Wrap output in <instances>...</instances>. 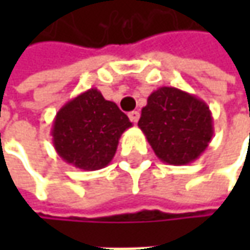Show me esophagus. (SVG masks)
<instances>
[{"label":"esophagus","instance_id":"34e87169","mask_svg":"<svg viewBox=\"0 0 250 250\" xmlns=\"http://www.w3.org/2000/svg\"><path fill=\"white\" fill-rule=\"evenodd\" d=\"M128 117H129V120L132 121L133 124H136V122H138L140 118L139 111H132V112H129V114H128Z\"/></svg>","mask_w":250,"mask_h":250}]
</instances>
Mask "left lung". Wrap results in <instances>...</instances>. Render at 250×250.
I'll return each instance as SVG.
<instances>
[{
  "label": "left lung",
  "instance_id": "obj_1",
  "mask_svg": "<svg viewBox=\"0 0 250 250\" xmlns=\"http://www.w3.org/2000/svg\"><path fill=\"white\" fill-rule=\"evenodd\" d=\"M138 125L156 156L171 166H187L199 159L214 133L206 103L168 86L150 94Z\"/></svg>",
  "mask_w": 250,
  "mask_h": 250
}]
</instances>
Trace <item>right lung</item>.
<instances>
[{
    "mask_svg": "<svg viewBox=\"0 0 250 250\" xmlns=\"http://www.w3.org/2000/svg\"><path fill=\"white\" fill-rule=\"evenodd\" d=\"M132 126L129 118L97 89L83 91L63 104L53 122V145L73 167L96 171L114 159L121 135Z\"/></svg>",
    "mask_w": 250,
    "mask_h": 250,
    "instance_id": "1",
    "label": "right lung"
}]
</instances>
